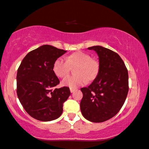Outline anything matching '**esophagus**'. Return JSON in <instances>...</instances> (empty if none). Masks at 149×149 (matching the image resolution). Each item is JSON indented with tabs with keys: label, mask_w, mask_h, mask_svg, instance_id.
Segmentation results:
<instances>
[{
	"label": "esophagus",
	"mask_w": 149,
	"mask_h": 149,
	"mask_svg": "<svg viewBox=\"0 0 149 149\" xmlns=\"http://www.w3.org/2000/svg\"><path fill=\"white\" fill-rule=\"evenodd\" d=\"M76 90V89H74V88H70V92H71V93H73Z\"/></svg>",
	"instance_id": "esophagus-1"
}]
</instances>
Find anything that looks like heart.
<instances>
[{
    "label": "heart",
    "mask_w": 149,
    "mask_h": 149,
    "mask_svg": "<svg viewBox=\"0 0 149 149\" xmlns=\"http://www.w3.org/2000/svg\"><path fill=\"white\" fill-rule=\"evenodd\" d=\"M71 67L75 69L76 75L68 76L62 81V85L76 88L88 81H92L97 76L99 64L89 54L83 52H76L67 57H59L53 64V71L59 78H64L69 73Z\"/></svg>",
    "instance_id": "b5f03b06"
}]
</instances>
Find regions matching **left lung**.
Listing matches in <instances>:
<instances>
[{
	"label": "left lung",
	"mask_w": 149,
	"mask_h": 149,
	"mask_svg": "<svg viewBox=\"0 0 149 149\" xmlns=\"http://www.w3.org/2000/svg\"><path fill=\"white\" fill-rule=\"evenodd\" d=\"M94 50L99 59V70L94 81L83 87L80 110L86 119L101 123L115 116L123 106L128 92V73L117 53L101 46Z\"/></svg>",
	"instance_id": "8db88e82"
}]
</instances>
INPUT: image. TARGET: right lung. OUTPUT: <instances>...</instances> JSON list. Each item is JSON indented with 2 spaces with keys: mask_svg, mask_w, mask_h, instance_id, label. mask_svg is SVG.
Here are the masks:
<instances>
[{
  "mask_svg": "<svg viewBox=\"0 0 149 149\" xmlns=\"http://www.w3.org/2000/svg\"><path fill=\"white\" fill-rule=\"evenodd\" d=\"M67 51L43 45L23 59L17 75L18 98L27 113L42 121H53L63 112V103L71 94L67 87H55L60 80L53 64Z\"/></svg>",
  "mask_w": 149,
  "mask_h": 149,
  "instance_id": "1",
  "label": "right lung"
}]
</instances>
